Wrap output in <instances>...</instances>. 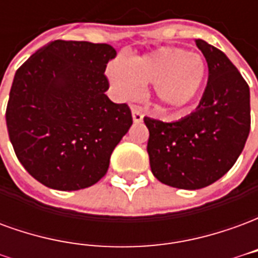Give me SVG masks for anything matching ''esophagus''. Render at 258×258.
Instances as JSON below:
<instances>
[{
  "instance_id": "34e87169",
  "label": "esophagus",
  "mask_w": 258,
  "mask_h": 258,
  "mask_svg": "<svg viewBox=\"0 0 258 258\" xmlns=\"http://www.w3.org/2000/svg\"><path fill=\"white\" fill-rule=\"evenodd\" d=\"M133 120L135 123H140L144 120V110L141 107H133Z\"/></svg>"
}]
</instances>
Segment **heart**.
<instances>
[{"mask_svg": "<svg viewBox=\"0 0 258 258\" xmlns=\"http://www.w3.org/2000/svg\"><path fill=\"white\" fill-rule=\"evenodd\" d=\"M107 74L121 96H133L140 84H153L164 106L182 107L203 90L207 64L199 53L163 47L133 58L127 64L116 60L109 66Z\"/></svg>", "mask_w": 258, "mask_h": 258, "instance_id": "b5f03b06", "label": "heart"}]
</instances>
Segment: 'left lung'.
<instances>
[{
    "mask_svg": "<svg viewBox=\"0 0 258 258\" xmlns=\"http://www.w3.org/2000/svg\"><path fill=\"white\" fill-rule=\"evenodd\" d=\"M209 66L196 110L178 121L144 117L153 175L178 189H200L227 174L250 133V90L227 55L195 40Z\"/></svg>",
    "mask_w": 258,
    "mask_h": 258,
    "instance_id": "left-lung-1",
    "label": "left lung"
}]
</instances>
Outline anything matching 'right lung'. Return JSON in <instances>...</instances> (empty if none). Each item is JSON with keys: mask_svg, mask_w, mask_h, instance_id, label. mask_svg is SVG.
Returning a JSON list of instances; mask_svg holds the SVG:
<instances>
[{"mask_svg": "<svg viewBox=\"0 0 258 258\" xmlns=\"http://www.w3.org/2000/svg\"><path fill=\"white\" fill-rule=\"evenodd\" d=\"M116 55L109 44L56 40L16 70L5 113L9 140L27 173L48 188L96 184L131 127L128 105L105 94Z\"/></svg>", "mask_w": 258, "mask_h": 258, "instance_id": "obj_1", "label": "right lung"}]
</instances>
